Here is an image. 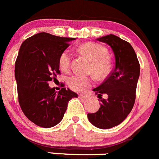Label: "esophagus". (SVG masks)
Instances as JSON below:
<instances>
[{
    "mask_svg": "<svg viewBox=\"0 0 159 159\" xmlns=\"http://www.w3.org/2000/svg\"><path fill=\"white\" fill-rule=\"evenodd\" d=\"M78 96H79L80 98H89V95H86V94H80Z\"/></svg>",
    "mask_w": 159,
    "mask_h": 159,
    "instance_id": "esophagus-1",
    "label": "esophagus"
}]
</instances>
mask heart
<instances>
[{
    "mask_svg": "<svg viewBox=\"0 0 159 159\" xmlns=\"http://www.w3.org/2000/svg\"><path fill=\"white\" fill-rule=\"evenodd\" d=\"M80 50L92 61L91 71L96 76L102 78L107 74L109 68V61L106 58L107 50L102 45L95 43H88L80 47ZM71 61V53L66 50L61 54L59 58L60 67L64 71L69 70ZM68 86L70 89L76 92H81L92 85L93 78L91 77L73 75L67 79Z\"/></svg>",
    "mask_w": 159,
    "mask_h": 159,
    "instance_id": "1",
    "label": "heart"
}]
</instances>
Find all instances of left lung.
Segmentation results:
<instances>
[{
    "mask_svg": "<svg viewBox=\"0 0 159 159\" xmlns=\"http://www.w3.org/2000/svg\"><path fill=\"white\" fill-rule=\"evenodd\" d=\"M107 43L114 53V69L98 87L93 89L99 98L100 108L88 113L89 122L100 129L116 127L127 118L133 109L140 76V64L132 46L115 35L97 39ZM107 97L103 99L102 96Z\"/></svg>",
    "mask_w": 159,
    "mask_h": 159,
    "instance_id": "1",
    "label": "left lung"
}]
</instances>
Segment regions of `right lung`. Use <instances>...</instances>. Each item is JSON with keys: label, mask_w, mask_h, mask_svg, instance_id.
<instances>
[{"label": "right lung", "mask_w": 159, "mask_h": 159, "mask_svg": "<svg viewBox=\"0 0 159 159\" xmlns=\"http://www.w3.org/2000/svg\"><path fill=\"white\" fill-rule=\"evenodd\" d=\"M75 39L39 32L21 45L15 67L18 102L25 116L35 125L56 126L64 117L68 102L78 98L69 89L57 92L48 84L61 74L60 56Z\"/></svg>", "instance_id": "obj_1"}]
</instances>
